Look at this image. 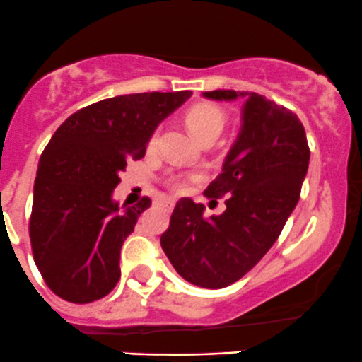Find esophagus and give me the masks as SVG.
<instances>
[{"mask_svg":"<svg viewBox=\"0 0 362 362\" xmlns=\"http://www.w3.org/2000/svg\"><path fill=\"white\" fill-rule=\"evenodd\" d=\"M162 205H164L165 211L170 212L174 209V205H176V202H174V200H164V202H162Z\"/></svg>","mask_w":362,"mask_h":362,"instance_id":"34e87169","label":"esophagus"}]
</instances>
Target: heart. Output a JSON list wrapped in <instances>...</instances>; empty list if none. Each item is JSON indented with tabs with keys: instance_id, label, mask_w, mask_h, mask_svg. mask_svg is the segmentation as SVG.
<instances>
[{
	"instance_id": "heart-1",
	"label": "heart",
	"mask_w": 362,
	"mask_h": 362,
	"mask_svg": "<svg viewBox=\"0 0 362 362\" xmlns=\"http://www.w3.org/2000/svg\"><path fill=\"white\" fill-rule=\"evenodd\" d=\"M186 122H188L189 129L193 131V134L197 136L198 139H202L207 134H219L224 127V114L219 107L211 103H198L195 107H192L186 114ZM155 139H157V134L151 136L150 145H153ZM197 180L192 177V181ZM173 188L176 192H186L189 188V180H185V177H173L170 181Z\"/></svg>"
}]
</instances>
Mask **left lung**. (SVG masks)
<instances>
[{"instance_id":"left-lung-1","label":"left lung","mask_w":362,"mask_h":362,"mask_svg":"<svg viewBox=\"0 0 362 362\" xmlns=\"http://www.w3.org/2000/svg\"><path fill=\"white\" fill-rule=\"evenodd\" d=\"M204 96L243 100L238 138L204 193L212 202L228 195L226 211L204 217V205L181 198L160 245L186 281L217 290L243 278L278 240L300 198L310 151L304 126L283 105L233 89Z\"/></svg>"}]
</instances>
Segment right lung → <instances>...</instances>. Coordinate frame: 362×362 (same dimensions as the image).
<instances>
[{
    "instance_id": "add662e5",
    "label": "right lung",
    "mask_w": 362,
    "mask_h": 362,
    "mask_svg": "<svg viewBox=\"0 0 362 362\" xmlns=\"http://www.w3.org/2000/svg\"><path fill=\"white\" fill-rule=\"evenodd\" d=\"M189 91L136 93L81 108L46 145L29 221L34 262L53 293L72 304L103 298L120 278V248L148 197L120 211L112 193L120 170L145 157L146 143Z\"/></svg>"
}]
</instances>
